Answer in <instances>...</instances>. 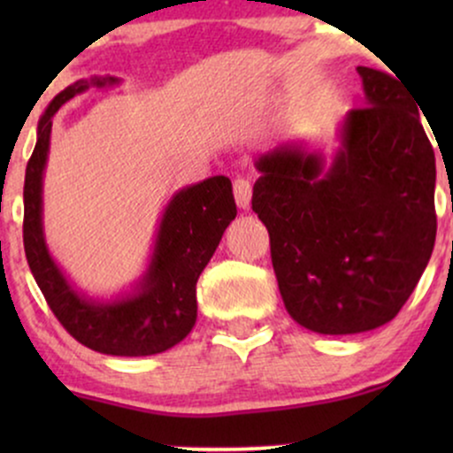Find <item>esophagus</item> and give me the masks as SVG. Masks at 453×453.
I'll return each instance as SVG.
<instances>
[{
	"mask_svg": "<svg viewBox=\"0 0 453 453\" xmlns=\"http://www.w3.org/2000/svg\"><path fill=\"white\" fill-rule=\"evenodd\" d=\"M234 197H236V204L241 209L247 211L251 206V183L247 179L234 180Z\"/></svg>",
	"mask_w": 453,
	"mask_h": 453,
	"instance_id": "esophagus-1",
	"label": "esophagus"
}]
</instances>
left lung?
<instances>
[{
  "instance_id": "left-lung-1",
  "label": "left lung",
  "mask_w": 453,
  "mask_h": 453,
  "mask_svg": "<svg viewBox=\"0 0 453 453\" xmlns=\"http://www.w3.org/2000/svg\"><path fill=\"white\" fill-rule=\"evenodd\" d=\"M364 108L326 157L303 140L256 159L253 211L268 227L285 309L317 334L388 324L428 266L436 236L434 150L396 78L357 65Z\"/></svg>"
}]
</instances>
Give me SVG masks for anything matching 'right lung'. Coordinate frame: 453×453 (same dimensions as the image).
Segmentation results:
<instances>
[{"label": "right lung", "instance_id": "1", "mask_svg": "<svg viewBox=\"0 0 453 453\" xmlns=\"http://www.w3.org/2000/svg\"><path fill=\"white\" fill-rule=\"evenodd\" d=\"M114 85H121V78L76 81L46 106L25 173V256L50 311L78 342L106 356H155L179 345L196 326L197 277L236 217V202L232 180L223 174L183 187L161 211L147 266L129 288L108 298H93L78 289L55 262L44 234V170L53 117L91 87Z\"/></svg>", "mask_w": 453, "mask_h": 453}]
</instances>
